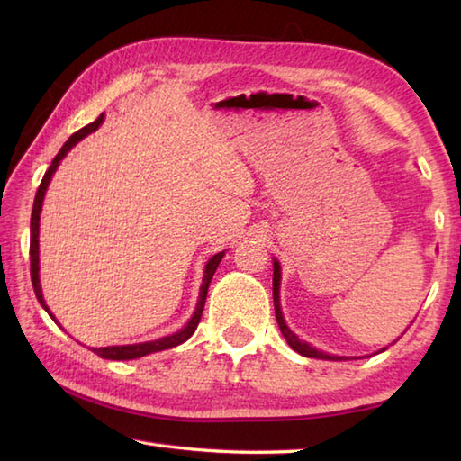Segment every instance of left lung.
<instances>
[{
    "instance_id": "left-lung-1",
    "label": "left lung",
    "mask_w": 461,
    "mask_h": 461,
    "mask_svg": "<svg viewBox=\"0 0 461 461\" xmlns=\"http://www.w3.org/2000/svg\"><path fill=\"white\" fill-rule=\"evenodd\" d=\"M279 285H281V266L277 259H273V305H276V319H277V325L281 329V335L285 337V340L289 342V347L299 352L303 357H309V358H322V360H347L345 357H335V355H327V352L317 350L315 347H311L309 342L301 340L295 332H293L287 325H285V319H283V312H281V305H279ZM384 350V348H382Z\"/></svg>"
}]
</instances>
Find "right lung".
<instances>
[{
  "mask_svg": "<svg viewBox=\"0 0 461 461\" xmlns=\"http://www.w3.org/2000/svg\"><path fill=\"white\" fill-rule=\"evenodd\" d=\"M104 121V114H101L99 119L95 122L83 126L81 131H77L71 139H68L63 149L59 150V154L53 158L51 166H49V170L45 172L41 184H39L37 194H35V202H33V212H32V240H29V258H32V283H33V291H35V297L37 301L41 303V307L49 312V317H51L55 322L57 319L53 317V312L49 311V307L45 305V299H43V293H41V283H39V218H41V208H43V198H45V192H47V185L51 182V176L55 174V170L59 168V162H61L67 152L73 149V146L83 140L86 134L95 132ZM225 256V251L215 253V256L205 263V269H203V279H202V287H200V299H198V305H195V311L192 319L188 321V325L184 329H180L178 332H174V335L168 337H162L158 340H149V342H139V345H122V347H103V348H91L95 355H99L101 358H109V360H132V358H140L146 355H152V352H158V350H166V348H172V347H178L182 345L184 340H188L194 330L198 329V322L202 319V311L205 305V297H208V287H210V281L213 277L215 269H218L221 258Z\"/></svg>",
  "mask_w": 461,
  "mask_h": 461,
  "instance_id": "right-lung-1",
  "label": "right lung"
}]
</instances>
